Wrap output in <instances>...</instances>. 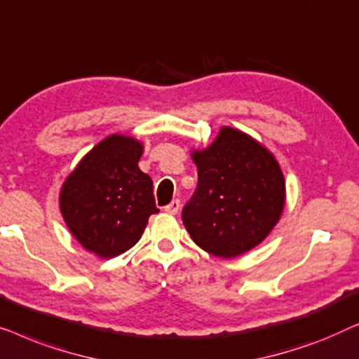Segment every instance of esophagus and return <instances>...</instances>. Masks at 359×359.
<instances>
[{
  "label": "esophagus",
  "mask_w": 359,
  "mask_h": 359,
  "mask_svg": "<svg viewBox=\"0 0 359 359\" xmlns=\"http://www.w3.org/2000/svg\"><path fill=\"white\" fill-rule=\"evenodd\" d=\"M180 208V201L179 200H172L168 206H164V211L169 215H177V211Z\"/></svg>",
  "instance_id": "34e87169"
}]
</instances>
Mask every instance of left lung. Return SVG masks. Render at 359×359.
Returning a JSON list of instances; mask_svg holds the SVG:
<instances>
[{"label":"left lung","instance_id":"8db88e82","mask_svg":"<svg viewBox=\"0 0 359 359\" xmlns=\"http://www.w3.org/2000/svg\"><path fill=\"white\" fill-rule=\"evenodd\" d=\"M198 185L182 211L194 242L221 259L259 245L285 208V175L275 156L244 131L223 127L213 143L191 151Z\"/></svg>","mask_w":359,"mask_h":359}]
</instances>
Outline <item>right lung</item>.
Returning a JSON list of instances; mask_svg holds the SVG:
<instances>
[{
	"label": "right lung",
	"instance_id": "1",
	"mask_svg": "<svg viewBox=\"0 0 359 359\" xmlns=\"http://www.w3.org/2000/svg\"><path fill=\"white\" fill-rule=\"evenodd\" d=\"M141 141L110 135L94 146L63 182L60 211L86 250L112 259L131 249L158 213L153 180L141 172Z\"/></svg>",
	"mask_w": 359,
	"mask_h": 359
}]
</instances>
